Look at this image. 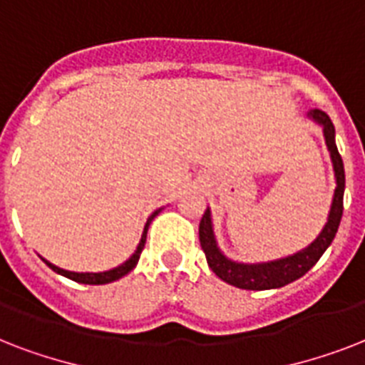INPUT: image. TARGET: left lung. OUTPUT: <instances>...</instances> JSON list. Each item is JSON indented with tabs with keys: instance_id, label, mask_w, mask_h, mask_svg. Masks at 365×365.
Returning <instances> with one entry per match:
<instances>
[{
	"instance_id": "left-lung-1",
	"label": "left lung",
	"mask_w": 365,
	"mask_h": 365,
	"mask_svg": "<svg viewBox=\"0 0 365 365\" xmlns=\"http://www.w3.org/2000/svg\"><path fill=\"white\" fill-rule=\"evenodd\" d=\"M309 117L312 121H317L322 126L326 145L331 155L335 172V187L331 208H329L328 223L324 225L317 239L312 240L307 248L301 252L282 259L265 261V263H239V261L229 259L223 255V252L217 248L216 237H214V227H212V214L210 208H206L205 216L200 220L199 225V240L200 246L205 250L206 261L212 271L222 278L223 282L237 286L242 289H271L282 288L286 284L294 282L301 278L307 271H311L317 265V261L322 257V254L328 250L331 240L335 239V233L339 229L341 216H343V195H345V166L341 159L337 145H335V128L334 123L324 111L312 110L309 111Z\"/></svg>"
}]
</instances>
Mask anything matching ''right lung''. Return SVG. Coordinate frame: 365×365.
<instances>
[{"label":"right lung","mask_w":365,"mask_h":365,"mask_svg":"<svg viewBox=\"0 0 365 365\" xmlns=\"http://www.w3.org/2000/svg\"><path fill=\"white\" fill-rule=\"evenodd\" d=\"M163 210V208H159V210H155L151 216L148 217V223H145V227H143V233H142V239H140V244H138L136 252L128 257V259L125 261V263H121L119 267H115V269H110V271H104V272H73V271H66V269H60V267L53 265L51 261H47L45 257H41L45 263H47L51 269H53L54 272H58V274H62V277L70 278V280H76V282L79 284H110L113 282V280H119V278H123L125 274H128V272L136 267L138 259H140V254H142L143 246H145V237H148V229H149V223L153 222V217L159 214V212Z\"/></svg>","instance_id":"right-lung-1"}]
</instances>
